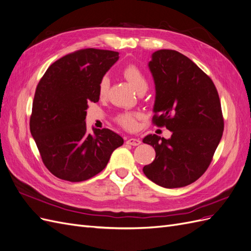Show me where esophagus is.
Wrapping results in <instances>:
<instances>
[{
    "label": "esophagus",
    "instance_id": "34e87169",
    "mask_svg": "<svg viewBox=\"0 0 251 251\" xmlns=\"http://www.w3.org/2000/svg\"><path fill=\"white\" fill-rule=\"evenodd\" d=\"M141 143V141L137 138H128L126 140V144H130V146H133V147H136V146H139V144Z\"/></svg>",
    "mask_w": 251,
    "mask_h": 251
}]
</instances>
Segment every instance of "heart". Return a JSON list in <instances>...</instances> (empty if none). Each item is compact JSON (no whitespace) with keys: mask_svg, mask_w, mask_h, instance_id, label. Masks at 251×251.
Masks as SVG:
<instances>
[{"mask_svg":"<svg viewBox=\"0 0 251 251\" xmlns=\"http://www.w3.org/2000/svg\"><path fill=\"white\" fill-rule=\"evenodd\" d=\"M123 74L125 78L130 82V85L137 91V92H142L147 91L149 82L147 76L144 73L139 69L137 66L130 65L126 67ZM109 91V78L104 76L100 79V86H98V96L100 98H104L108 94ZM140 118V114L138 113H121L116 117V121L125 128L127 130H134L137 126V119Z\"/></svg>","mask_w":251,"mask_h":251,"instance_id":"heart-1","label":"heart"}]
</instances>
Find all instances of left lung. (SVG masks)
<instances>
[{"instance_id": "8db88e82", "label": "left lung", "mask_w": 251, "mask_h": 251, "mask_svg": "<svg viewBox=\"0 0 251 251\" xmlns=\"http://www.w3.org/2000/svg\"><path fill=\"white\" fill-rule=\"evenodd\" d=\"M149 68L156 89L153 124L173 134L170 139L155 134L143 138L156 157L142 171L162 187H183L212 160L224 130L221 102L208 75L178 51L154 52Z\"/></svg>"}]
</instances>
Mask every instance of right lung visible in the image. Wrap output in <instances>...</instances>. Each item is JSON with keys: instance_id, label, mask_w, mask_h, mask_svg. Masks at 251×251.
<instances>
[{"instance_id": "obj_1", "label": "right lung", "mask_w": 251, "mask_h": 251, "mask_svg": "<svg viewBox=\"0 0 251 251\" xmlns=\"http://www.w3.org/2000/svg\"><path fill=\"white\" fill-rule=\"evenodd\" d=\"M119 53L81 49L53 63L36 87L30 132L45 166L55 177L80 182L107 166L114 150L124 144L109 128L88 134V103L97 102L100 81Z\"/></svg>"}]
</instances>
